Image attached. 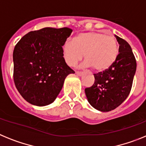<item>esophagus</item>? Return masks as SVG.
I'll return each mask as SVG.
<instances>
[{"instance_id": "1", "label": "esophagus", "mask_w": 146, "mask_h": 146, "mask_svg": "<svg viewBox=\"0 0 146 146\" xmlns=\"http://www.w3.org/2000/svg\"><path fill=\"white\" fill-rule=\"evenodd\" d=\"M76 74L77 75V76H82V75L84 74L83 72H79V71H76Z\"/></svg>"}]
</instances>
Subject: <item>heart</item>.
I'll use <instances>...</instances> for the list:
<instances>
[{"label": "heart", "mask_w": 146, "mask_h": 146, "mask_svg": "<svg viewBox=\"0 0 146 146\" xmlns=\"http://www.w3.org/2000/svg\"><path fill=\"white\" fill-rule=\"evenodd\" d=\"M63 56L69 66H74L82 60L83 66L96 72L106 70L115 63L118 56L117 40L111 36L96 31L78 34L74 40H67L62 45Z\"/></svg>", "instance_id": "heart-1"}]
</instances>
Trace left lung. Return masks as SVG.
Returning <instances> with one entry per match:
<instances>
[{
	"instance_id": "1",
	"label": "left lung",
	"mask_w": 146,
	"mask_h": 146,
	"mask_svg": "<svg viewBox=\"0 0 146 146\" xmlns=\"http://www.w3.org/2000/svg\"><path fill=\"white\" fill-rule=\"evenodd\" d=\"M119 44L117 58L109 69L95 73V82L85 89L87 101L101 111L115 110L129 96L136 72L137 62L131 46L115 35Z\"/></svg>"
}]
</instances>
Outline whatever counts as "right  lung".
Returning a JSON list of instances; mask_svg holds the SVG:
<instances>
[{
	"mask_svg": "<svg viewBox=\"0 0 146 146\" xmlns=\"http://www.w3.org/2000/svg\"><path fill=\"white\" fill-rule=\"evenodd\" d=\"M71 29L43 28L20 39L13 52L14 82L29 103L43 106L53 103L64 79L74 73L63 57L62 45Z\"/></svg>",
	"mask_w": 146,
	"mask_h": 146,
	"instance_id": "obj_1",
	"label": "right lung"
}]
</instances>
